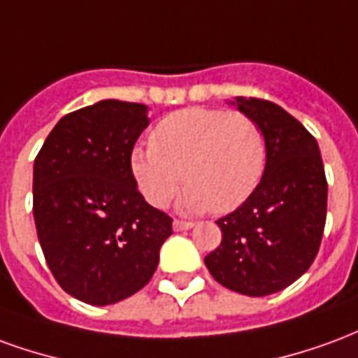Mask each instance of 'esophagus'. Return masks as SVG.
Segmentation results:
<instances>
[{"label": "esophagus", "mask_w": 358, "mask_h": 358, "mask_svg": "<svg viewBox=\"0 0 358 358\" xmlns=\"http://www.w3.org/2000/svg\"><path fill=\"white\" fill-rule=\"evenodd\" d=\"M172 228H174V232H184V230H192L194 222H189V220H174Z\"/></svg>", "instance_id": "1"}]
</instances>
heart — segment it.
Instances as JSON below:
<instances>
[{"label": "heart", "mask_w": 358, "mask_h": 358, "mask_svg": "<svg viewBox=\"0 0 358 358\" xmlns=\"http://www.w3.org/2000/svg\"><path fill=\"white\" fill-rule=\"evenodd\" d=\"M130 166L153 207H166L184 176L186 209L230 213L261 184L266 140L243 113L189 107L161 118L149 134V149H134Z\"/></svg>", "instance_id": "obj_1"}]
</instances>
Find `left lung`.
I'll return each mask as SVG.
<instances>
[{
	"label": "left lung",
	"mask_w": 358,
	"mask_h": 358,
	"mask_svg": "<svg viewBox=\"0 0 358 358\" xmlns=\"http://www.w3.org/2000/svg\"><path fill=\"white\" fill-rule=\"evenodd\" d=\"M228 103L261 126L266 169L248 201L217 220L222 241L205 264L228 289L264 297L285 289L315 261L326 224L328 184L318 143L297 118L255 97Z\"/></svg>",
	"instance_id": "8db88e82"
}]
</instances>
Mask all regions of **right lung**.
<instances>
[{
	"instance_id": "add662e5",
	"label": "right lung",
	"mask_w": 358,
	"mask_h": 358,
	"mask_svg": "<svg viewBox=\"0 0 358 358\" xmlns=\"http://www.w3.org/2000/svg\"><path fill=\"white\" fill-rule=\"evenodd\" d=\"M148 105L103 99L65 115L34 161V222L69 295L113 305L148 284L172 218L138 192L130 157Z\"/></svg>"
}]
</instances>
